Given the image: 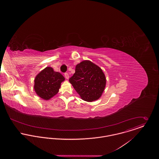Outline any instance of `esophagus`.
Instances as JSON below:
<instances>
[{
  "label": "esophagus",
  "instance_id": "34e87169",
  "mask_svg": "<svg viewBox=\"0 0 159 159\" xmlns=\"http://www.w3.org/2000/svg\"><path fill=\"white\" fill-rule=\"evenodd\" d=\"M65 77H66V79L68 80V78H69V75H68V73H65Z\"/></svg>",
  "mask_w": 159,
  "mask_h": 159
}]
</instances>
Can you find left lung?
I'll return each instance as SVG.
<instances>
[{
	"label": "left lung",
	"mask_w": 159,
	"mask_h": 159,
	"mask_svg": "<svg viewBox=\"0 0 159 159\" xmlns=\"http://www.w3.org/2000/svg\"><path fill=\"white\" fill-rule=\"evenodd\" d=\"M69 81L83 100L90 102L101 97L106 85L102 70L89 61L76 65L75 73Z\"/></svg>",
	"instance_id": "left-lung-1"
}]
</instances>
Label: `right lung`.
Segmentation results:
<instances>
[{
	"mask_svg": "<svg viewBox=\"0 0 159 159\" xmlns=\"http://www.w3.org/2000/svg\"><path fill=\"white\" fill-rule=\"evenodd\" d=\"M65 78L59 72L51 67H46L41 71L34 80V89L42 98L49 100L57 93L61 84Z\"/></svg>",
	"mask_w": 159,
	"mask_h": 159,
	"instance_id": "right-lung-1",
	"label": "right lung"
}]
</instances>
